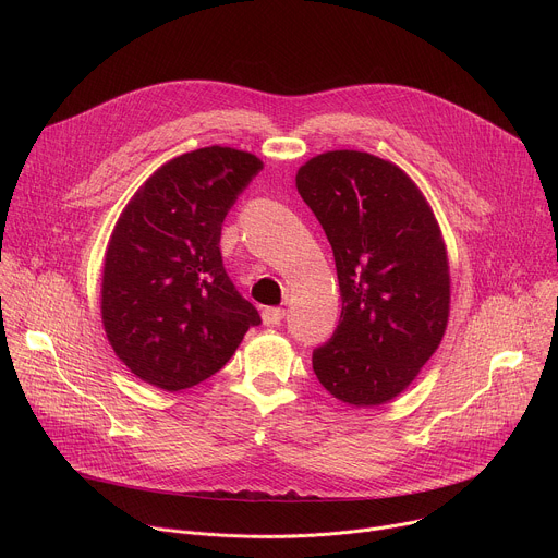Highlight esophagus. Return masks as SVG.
<instances>
[{
  "label": "esophagus",
  "instance_id": "34e87169",
  "mask_svg": "<svg viewBox=\"0 0 558 558\" xmlns=\"http://www.w3.org/2000/svg\"><path fill=\"white\" fill-rule=\"evenodd\" d=\"M284 317V308H278V306H265L263 308V323L267 327H274V325H280Z\"/></svg>",
  "mask_w": 558,
  "mask_h": 558
}]
</instances>
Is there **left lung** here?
Wrapping results in <instances>:
<instances>
[{"label":"left lung","instance_id":"obj_1","mask_svg":"<svg viewBox=\"0 0 558 558\" xmlns=\"http://www.w3.org/2000/svg\"><path fill=\"white\" fill-rule=\"evenodd\" d=\"M295 185L329 238L342 295L338 329L313 351V373L347 404H384L417 377L446 331L439 225L417 185L366 151L315 156Z\"/></svg>","mask_w":558,"mask_h":558}]
</instances>
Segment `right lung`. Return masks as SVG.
<instances>
[{
  "mask_svg": "<svg viewBox=\"0 0 558 558\" xmlns=\"http://www.w3.org/2000/svg\"><path fill=\"white\" fill-rule=\"evenodd\" d=\"M263 170L231 147H201L156 170L123 209L106 252L101 315L119 360L181 390L220 371L260 313L233 287L220 231Z\"/></svg>",
  "mask_w": 558,
  "mask_h": 558,
  "instance_id": "1",
  "label": "right lung"
}]
</instances>
